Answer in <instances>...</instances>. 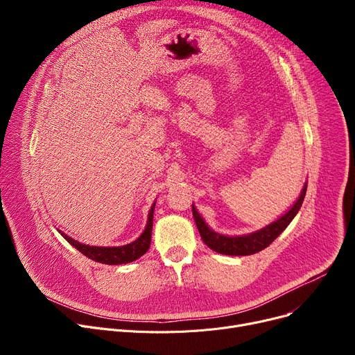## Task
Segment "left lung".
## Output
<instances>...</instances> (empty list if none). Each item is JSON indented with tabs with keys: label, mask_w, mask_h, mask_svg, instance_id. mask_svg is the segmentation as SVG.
<instances>
[{
	"label": "left lung",
	"mask_w": 355,
	"mask_h": 355,
	"mask_svg": "<svg viewBox=\"0 0 355 355\" xmlns=\"http://www.w3.org/2000/svg\"><path fill=\"white\" fill-rule=\"evenodd\" d=\"M306 187H308V184H305V187H304L300 198L296 200L293 207L286 214H284L281 218L273 221L272 225L263 227L262 230H257L248 236L229 237V236H223V234L213 232L206 225V223H204V220L201 218V216L193 206V216L196 220L197 229L200 232V236H201L204 243H206L211 250H214L217 253L229 254V256L254 254L260 250L266 249L272 243V241L289 226V223L293 220V217L296 216L297 211H300V209L302 206L305 194H306Z\"/></svg>",
	"instance_id": "obj_1"
}]
</instances>
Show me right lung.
Wrapping results in <instances>:
<instances>
[{
    "instance_id": "add662e5",
    "label": "right lung",
    "mask_w": 355,
    "mask_h": 355,
    "mask_svg": "<svg viewBox=\"0 0 355 355\" xmlns=\"http://www.w3.org/2000/svg\"><path fill=\"white\" fill-rule=\"evenodd\" d=\"M154 207L155 204L149 210L148 214V223L144 233L135 240L132 243L125 245V246H118V248H98V246H89V245H82L79 241L69 237L67 234L62 233V236L69 241V243L76 248L79 252H82L86 257L95 260V262L105 263V265H122V263H129L134 262L138 257L146 253L149 249V245H151V236H153V220H154Z\"/></svg>"
}]
</instances>
